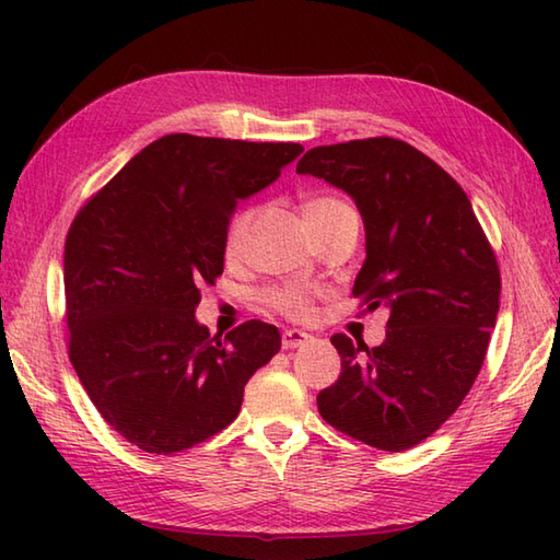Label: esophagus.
Instances as JSON below:
<instances>
[{
    "instance_id": "esophagus-1",
    "label": "esophagus",
    "mask_w": 560,
    "mask_h": 560,
    "mask_svg": "<svg viewBox=\"0 0 560 560\" xmlns=\"http://www.w3.org/2000/svg\"><path fill=\"white\" fill-rule=\"evenodd\" d=\"M313 337L307 335V331L303 329H287L281 335V347L283 349H299V347H305L307 341H311Z\"/></svg>"
}]
</instances>
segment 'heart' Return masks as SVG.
<instances>
[{
    "label": "heart",
    "instance_id": "b5f03b06",
    "mask_svg": "<svg viewBox=\"0 0 560 560\" xmlns=\"http://www.w3.org/2000/svg\"><path fill=\"white\" fill-rule=\"evenodd\" d=\"M337 207H343L339 199L319 197V199L307 201V205L303 207V213L327 211V209H337ZM247 225H249V211L247 209L237 211L229 223V233H225V253H229V255L241 253L245 233H247ZM269 303L277 307V311L287 313L291 317H303V315H307V311H311V299H307V293L301 287H287V289L271 291Z\"/></svg>",
    "mask_w": 560,
    "mask_h": 560
}]
</instances>
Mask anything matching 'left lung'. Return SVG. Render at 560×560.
<instances>
[{"mask_svg": "<svg viewBox=\"0 0 560 560\" xmlns=\"http://www.w3.org/2000/svg\"><path fill=\"white\" fill-rule=\"evenodd\" d=\"M295 173L343 189L365 229L353 281L387 335L368 349L335 335L341 373L317 395L337 431L399 452L435 433L477 380L501 307V273L464 189L407 141L315 147Z\"/></svg>", "mask_w": 560, "mask_h": 560, "instance_id": "8db88e82", "label": "left lung"}]
</instances>
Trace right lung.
<instances>
[{
  "label": "right lung",
  "mask_w": 560,
  "mask_h": 560,
  "mask_svg": "<svg viewBox=\"0 0 560 560\" xmlns=\"http://www.w3.org/2000/svg\"><path fill=\"white\" fill-rule=\"evenodd\" d=\"M301 144L165 135L71 223L65 243L69 361L129 443L171 455L235 421L247 380L281 349L249 319L209 337L199 289L223 271L241 199L279 180Z\"/></svg>",
  "instance_id": "1"
}]
</instances>
